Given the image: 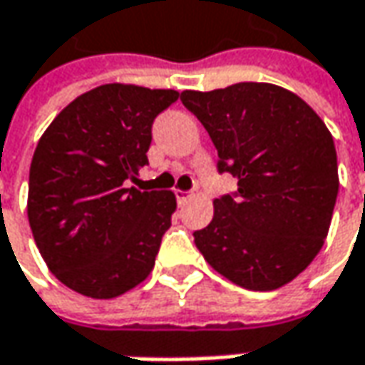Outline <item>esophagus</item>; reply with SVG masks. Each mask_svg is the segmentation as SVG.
Listing matches in <instances>:
<instances>
[{
  "label": "esophagus",
  "instance_id": "34e87169",
  "mask_svg": "<svg viewBox=\"0 0 365 365\" xmlns=\"http://www.w3.org/2000/svg\"><path fill=\"white\" fill-rule=\"evenodd\" d=\"M192 195L187 191H176V199H178V205H185L189 199H191Z\"/></svg>",
  "mask_w": 365,
  "mask_h": 365
}]
</instances>
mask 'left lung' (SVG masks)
Listing matches in <instances>:
<instances>
[{"instance_id": "obj_1", "label": "left lung", "mask_w": 365, "mask_h": 365, "mask_svg": "<svg viewBox=\"0 0 365 365\" xmlns=\"http://www.w3.org/2000/svg\"><path fill=\"white\" fill-rule=\"evenodd\" d=\"M180 101L207 129L217 168L238 178V192L213 199L210 226L192 234L199 252L245 289L296 279L324 245L337 201V152L324 120L275 83L185 90Z\"/></svg>"}]
</instances>
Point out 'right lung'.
Here are the masks:
<instances>
[{"instance_id":"add662e5","label":"right lung","mask_w":365,"mask_h":365,"mask_svg":"<svg viewBox=\"0 0 365 365\" xmlns=\"http://www.w3.org/2000/svg\"><path fill=\"white\" fill-rule=\"evenodd\" d=\"M176 90L104 83L46 127L32 155L28 222L48 271L69 289L110 300L143 282L176 210L173 191H139L152 123Z\"/></svg>"}]
</instances>
